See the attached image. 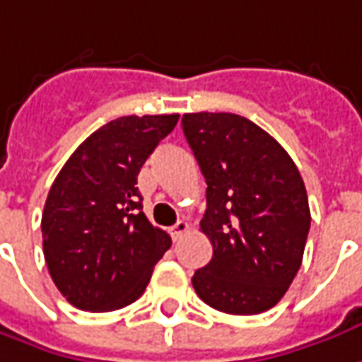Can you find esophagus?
Returning <instances> with one entry per match:
<instances>
[{
  "instance_id": "34e87169",
  "label": "esophagus",
  "mask_w": 362,
  "mask_h": 362,
  "mask_svg": "<svg viewBox=\"0 0 362 362\" xmlns=\"http://www.w3.org/2000/svg\"><path fill=\"white\" fill-rule=\"evenodd\" d=\"M188 232V223L186 222H178L176 223V226H172L170 228V235H172V240H174V242H176V240H180L182 235H184V233Z\"/></svg>"
}]
</instances>
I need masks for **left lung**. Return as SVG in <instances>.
<instances>
[{"label": "left lung", "instance_id": "left-lung-1", "mask_svg": "<svg viewBox=\"0 0 362 362\" xmlns=\"http://www.w3.org/2000/svg\"><path fill=\"white\" fill-rule=\"evenodd\" d=\"M182 130L206 178L200 230L214 255L192 277L204 303L257 315L279 303L301 267L311 212L285 148L232 112H188Z\"/></svg>", "mask_w": 362, "mask_h": 362}]
</instances>
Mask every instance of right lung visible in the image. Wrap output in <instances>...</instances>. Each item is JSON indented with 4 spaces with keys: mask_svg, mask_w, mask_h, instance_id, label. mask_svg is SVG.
Segmentation results:
<instances>
[{
    "mask_svg": "<svg viewBox=\"0 0 362 362\" xmlns=\"http://www.w3.org/2000/svg\"><path fill=\"white\" fill-rule=\"evenodd\" d=\"M180 115L120 117L100 127L65 162L41 218L53 284L83 311H115L144 293L172 245L142 212V164Z\"/></svg>",
    "mask_w": 362,
    "mask_h": 362,
    "instance_id": "1",
    "label": "right lung"
}]
</instances>
